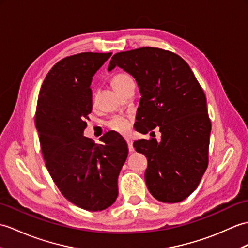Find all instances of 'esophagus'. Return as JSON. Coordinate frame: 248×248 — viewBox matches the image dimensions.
<instances>
[{
    "label": "esophagus",
    "mask_w": 248,
    "mask_h": 248,
    "mask_svg": "<svg viewBox=\"0 0 248 248\" xmlns=\"http://www.w3.org/2000/svg\"><path fill=\"white\" fill-rule=\"evenodd\" d=\"M125 141H126V143H128L129 151H130V152H133V151H134V147H133V140H132L130 137H125Z\"/></svg>",
    "instance_id": "1"
}]
</instances>
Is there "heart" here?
<instances>
[{
	"instance_id": "obj_1",
	"label": "heart",
	"mask_w": 248,
	"mask_h": 248,
	"mask_svg": "<svg viewBox=\"0 0 248 248\" xmlns=\"http://www.w3.org/2000/svg\"><path fill=\"white\" fill-rule=\"evenodd\" d=\"M130 82H133L128 75L124 74H117L115 75L112 79V86L115 91H119L120 89H123L125 84H128ZM111 128L116 130L118 132H126L129 129V122L128 119L124 117H115L112 122H111Z\"/></svg>"
}]
</instances>
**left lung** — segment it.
<instances>
[{"mask_svg": "<svg viewBox=\"0 0 248 248\" xmlns=\"http://www.w3.org/2000/svg\"><path fill=\"white\" fill-rule=\"evenodd\" d=\"M118 66L134 77L140 92L136 131L158 126L162 137L134 141L148 159L145 181L163 203L188 198L208 166L211 123L206 96L187 62L174 53L141 47L115 54L108 72Z\"/></svg>", "mask_w": 248, "mask_h": 248, "instance_id": "left-lung-1", "label": "left lung"}]
</instances>
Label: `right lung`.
Here are the masks:
<instances>
[{
	"label": "right lung",
	"instance_id": "obj_1",
	"mask_svg": "<svg viewBox=\"0 0 248 248\" xmlns=\"http://www.w3.org/2000/svg\"><path fill=\"white\" fill-rule=\"evenodd\" d=\"M112 53H81L51 67L40 90L36 126L46 168L60 192L89 211L110 207L118 195V175L128 156L124 137L111 131L94 143L83 136L92 112L95 73Z\"/></svg>",
	"mask_w": 248,
	"mask_h": 248
}]
</instances>
